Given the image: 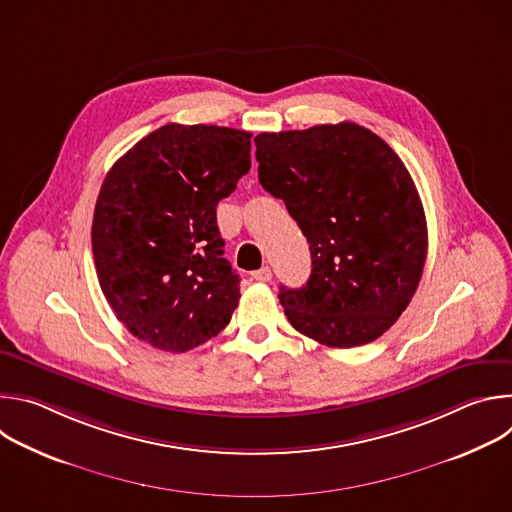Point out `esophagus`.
Instances as JSON below:
<instances>
[{
  "label": "esophagus",
  "instance_id": "esophagus-1",
  "mask_svg": "<svg viewBox=\"0 0 512 512\" xmlns=\"http://www.w3.org/2000/svg\"><path fill=\"white\" fill-rule=\"evenodd\" d=\"M251 277H253L255 281H271V269H269V267H261V269L253 271Z\"/></svg>",
  "mask_w": 512,
  "mask_h": 512
}]
</instances>
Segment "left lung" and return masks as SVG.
Listing matches in <instances>:
<instances>
[{
    "mask_svg": "<svg viewBox=\"0 0 512 512\" xmlns=\"http://www.w3.org/2000/svg\"><path fill=\"white\" fill-rule=\"evenodd\" d=\"M259 182L310 243L304 287L281 285L298 332L354 348L387 332L411 302L427 257L417 188L377 133L350 121L255 137Z\"/></svg>",
    "mask_w": 512,
    "mask_h": 512,
    "instance_id": "left-lung-1",
    "label": "left lung"
}]
</instances>
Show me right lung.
Returning a JSON list of instances; mask_svg holds the SVG:
<instances>
[{
  "mask_svg": "<svg viewBox=\"0 0 512 512\" xmlns=\"http://www.w3.org/2000/svg\"><path fill=\"white\" fill-rule=\"evenodd\" d=\"M251 133L168 123L139 139L101 186L93 257L103 294L139 340L186 352L239 306L216 204L251 168Z\"/></svg>",
  "mask_w": 512,
  "mask_h": 512,
  "instance_id": "add662e5",
  "label": "right lung"
}]
</instances>
